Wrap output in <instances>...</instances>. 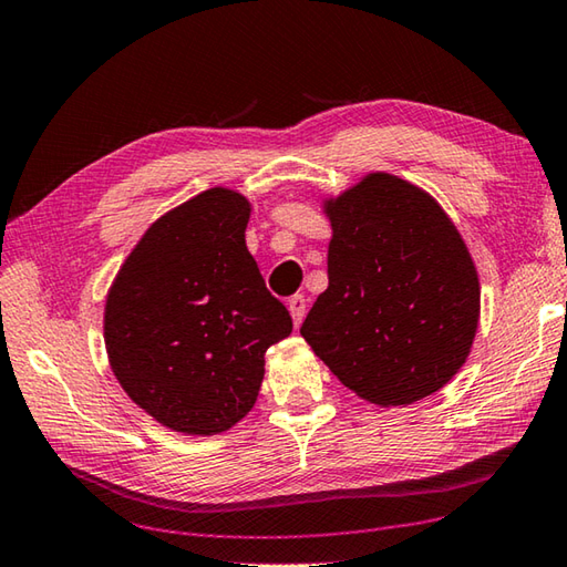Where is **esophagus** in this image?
<instances>
[{
    "instance_id": "34e87169",
    "label": "esophagus",
    "mask_w": 567,
    "mask_h": 567,
    "mask_svg": "<svg viewBox=\"0 0 567 567\" xmlns=\"http://www.w3.org/2000/svg\"><path fill=\"white\" fill-rule=\"evenodd\" d=\"M288 311L293 316V323L301 326V320L306 318V311H308V298L303 293L291 296L288 298Z\"/></svg>"
}]
</instances>
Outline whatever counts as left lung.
I'll list each match as a JSON object with an SVG mask.
<instances>
[{
  "instance_id": "8db88e82",
  "label": "left lung",
  "mask_w": 567,
  "mask_h": 567,
  "mask_svg": "<svg viewBox=\"0 0 567 567\" xmlns=\"http://www.w3.org/2000/svg\"><path fill=\"white\" fill-rule=\"evenodd\" d=\"M328 288L301 336L375 404H410L450 382L472 350L478 276L444 209L375 173L328 205Z\"/></svg>"
}]
</instances>
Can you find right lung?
Here are the masks:
<instances>
[{"label":"right lung","instance_id":"obj_1","mask_svg":"<svg viewBox=\"0 0 567 567\" xmlns=\"http://www.w3.org/2000/svg\"><path fill=\"white\" fill-rule=\"evenodd\" d=\"M249 202L207 189L159 217L105 301L111 368L175 432L217 434L247 414L264 352L293 330L244 241Z\"/></svg>","mask_w":567,"mask_h":567}]
</instances>
